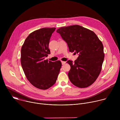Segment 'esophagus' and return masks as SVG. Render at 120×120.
I'll use <instances>...</instances> for the list:
<instances>
[{"label": "esophagus", "mask_w": 120, "mask_h": 120, "mask_svg": "<svg viewBox=\"0 0 120 120\" xmlns=\"http://www.w3.org/2000/svg\"><path fill=\"white\" fill-rule=\"evenodd\" d=\"M61 63H62V64L63 65V64H64L65 63H66V62H64V61H61Z\"/></svg>", "instance_id": "34e87169"}]
</instances>
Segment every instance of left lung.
<instances>
[{"label":"left lung","instance_id":"8db88e82","mask_svg":"<svg viewBox=\"0 0 120 120\" xmlns=\"http://www.w3.org/2000/svg\"><path fill=\"white\" fill-rule=\"evenodd\" d=\"M66 42L69 51L79 56L73 63L68 75L71 82L79 88L87 87L97 79L103 63L104 46L92 31L79 25L62 27L56 30Z\"/></svg>","mask_w":120,"mask_h":120}]
</instances>
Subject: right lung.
<instances>
[{"label": "right lung", "mask_w": 120, "mask_h": 120, "mask_svg": "<svg viewBox=\"0 0 120 120\" xmlns=\"http://www.w3.org/2000/svg\"><path fill=\"white\" fill-rule=\"evenodd\" d=\"M55 27L42 28L33 32L26 39L21 50V63L29 82L35 87L46 90L56 83L62 64L45 60L50 54V39Z\"/></svg>", "instance_id": "1"}]
</instances>
